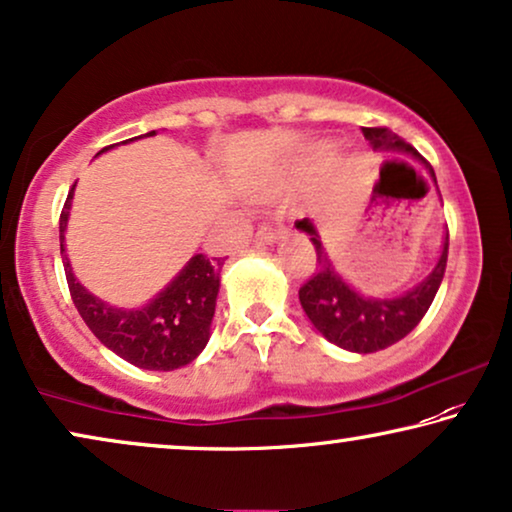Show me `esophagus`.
<instances>
[{"instance_id": "34e87169", "label": "esophagus", "mask_w": 512, "mask_h": 512, "mask_svg": "<svg viewBox=\"0 0 512 512\" xmlns=\"http://www.w3.org/2000/svg\"><path fill=\"white\" fill-rule=\"evenodd\" d=\"M283 232H285L283 222L273 218V220H266V222H262V225H259L257 239L264 241V243H273L276 239H280V236H283Z\"/></svg>"}]
</instances>
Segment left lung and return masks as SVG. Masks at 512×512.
Wrapping results in <instances>:
<instances>
[{
  "mask_svg": "<svg viewBox=\"0 0 512 512\" xmlns=\"http://www.w3.org/2000/svg\"><path fill=\"white\" fill-rule=\"evenodd\" d=\"M362 134L364 139L371 141V146L376 150H401V153L415 155L436 181L431 164L424 157H420V153L410 143L399 139L397 134H392V129L362 127ZM294 227L311 236L315 253H318V271L299 287V301L304 306L308 320L313 322L315 329L327 341L336 343L343 350L364 352L366 355V352L385 350L387 345L401 341L403 336L420 325V320L429 311L431 301H434L445 276L450 234H445L443 253L438 264L434 266V271L420 285L397 299H371L357 294L334 271L311 220H297Z\"/></svg>",
  "mask_w": 512,
  "mask_h": 512,
  "instance_id": "left-lung-1",
  "label": "left lung"
}]
</instances>
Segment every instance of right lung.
<instances>
[{
  "label": "right lung",
  "mask_w": 512,
  "mask_h": 512,
  "mask_svg": "<svg viewBox=\"0 0 512 512\" xmlns=\"http://www.w3.org/2000/svg\"><path fill=\"white\" fill-rule=\"evenodd\" d=\"M153 136L155 132H148ZM143 134V136H148ZM132 141V139H127ZM113 146L102 148L109 150ZM74 192V187H71ZM71 192L60 213V250L64 253ZM64 273L74 306L106 348L125 362L150 371H174L190 364L206 348L211 336L215 299L220 290V269L225 259L194 255L185 269L143 308L122 311L90 294L71 273L67 255L62 257Z\"/></svg>",
  "instance_id": "1"
}]
</instances>
